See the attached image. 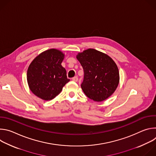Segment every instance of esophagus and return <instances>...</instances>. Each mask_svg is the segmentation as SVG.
I'll list each match as a JSON object with an SVG mask.
<instances>
[{"label": "esophagus", "instance_id": "esophagus-1", "mask_svg": "<svg viewBox=\"0 0 156 156\" xmlns=\"http://www.w3.org/2000/svg\"><path fill=\"white\" fill-rule=\"evenodd\" d=\"M72 80H73V81L76 82V81H78V78L77 76H74L73 78H72Z\"/></svg>", "mask_w": 156, "mask_h": 156}]
</instances>
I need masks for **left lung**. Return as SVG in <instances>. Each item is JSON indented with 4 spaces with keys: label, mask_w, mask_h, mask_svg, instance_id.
<instances>
[{
    "label": "left lung",
    "mask_w": 156,
    "mask_h": 156,
    "mask_svg": "<svg viewBox=\"0 0 156 156\" xmlns=\"http://www.w3.org/2000/svg\"><path fill=\"white\" fill-rule=\"evenodd\" d=\"M84 71L81 87L90 99L101 102L112 95L119 83V72L114 61L107 55L89 49L76 55Z\"/></svg>",
    "instance_id": "8db88e82"
}]
</instances>
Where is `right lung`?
Here are the masks:
<instances>
[{"instance_id": "right-lung-1", "label": "right lung", "mask_w": 156, "mask_h": 156, "mask_svg": "<svg viewBox=\"0 0 156 156\" xmlns=\"http://www.w3.org/2000/svg\"><path fill=\"white\" fill-rule=\"evenodd\" d=\"M63 58L62 52L52 49L42 52L33 60L27 71V81L33 94L49 101L61 92L70 81L61 65Z\"/></svg>"}]
</instances>
